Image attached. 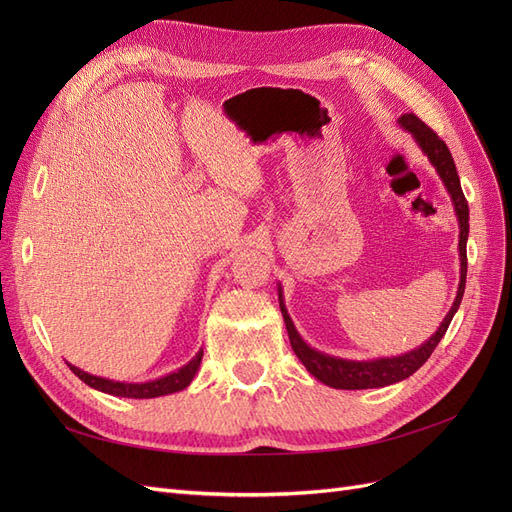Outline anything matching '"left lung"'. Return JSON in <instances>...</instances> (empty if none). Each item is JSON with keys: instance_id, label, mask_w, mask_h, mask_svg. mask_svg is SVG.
I'll return each instance as SVG.
<instances>
[{"instance_id": "obj_1", "label": "left lung", "mask_w": 512, "mask_h": 512, "mask_svg": "<svg viewBox=\"0 0 512 512\" xmlns=\"http://www.w3.org/2000/svg\"><path fill=\"white\" fill-rule=\"evenodd\" d=\"M397 123L412 134L416 145L421 147L427 160L433 164V168H436V173L440 175L446 192L451 194L453 207H455L457 220H459V267H461L459 273L461 275H459L457 297L453 301L451 312L446 314L438 331L433 333L425 344H421L406 354H399V356H384V359H371V361H350V359H339V356L324 354L305 342V339L299 335L297 327H294L292 318L288 316L282 286H277V299H280V309H282L284 324H286V331H288L290 346H292L294 354L299 356V361L305 365L309 374L327 386H333V389H344V391L380 389V386H389L399 380L410 378L440 344V339L444 337L448 324H451L455 312L461 305L463 290H466V275H468L466 243H468V232H470V209H468V200H466V196H463V190H461V181H459L451 151H448L442 138H438V134L431 128H427L416 115H412V113L401 115L397 119Z\"/></svg>"}]
</instances>
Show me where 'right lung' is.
Returning <instances> with one entry per match:
<instances>
[{"label":"right lung","instance_id":"right-lung-1","mask_svg":"<svg viewBox=\"0 0 512 512\" xmlns=\"http://www.w3.org/2000/svg\"><path fill=\"white\" fill-rule=\"evenodd\" d=\"M200 361H203V350H198L192 361L185 363L183 367H179L177 371H170V374L149 380V382H117V380H108V378H100V376H91L87 371L70 365V369L74 371V376H79L87 386L102 393H108L113 397H130V399H151V397H162V395H170V393H179L183 389H188L190 382L194 380L196 371L200 367Z\"/></svg>","mask_w":512,"mask_h":512}]
</instances>
